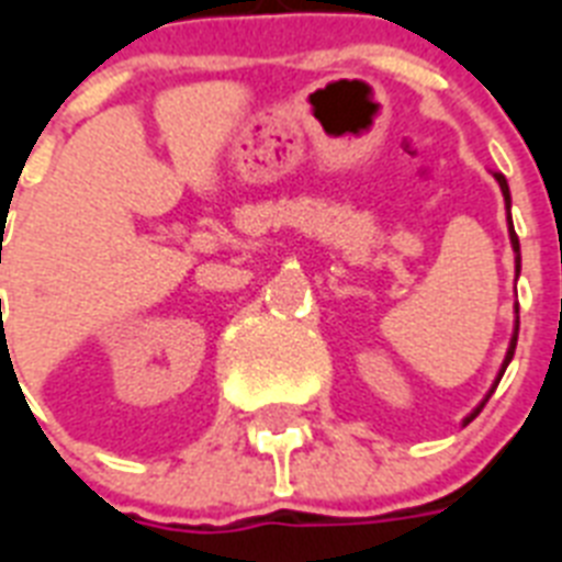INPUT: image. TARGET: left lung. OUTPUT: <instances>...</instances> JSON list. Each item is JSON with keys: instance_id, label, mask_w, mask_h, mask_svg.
Returning <instances> with one entry per match:
<instances>
[{"instance_id": "1", "label": "left lung", "mask_w": 562, "mask_h": 562, "mask_svg": "<svg viewBox=\"0 0 562 562\" xmlns=\"http://www.w3.org/2000/svg\"><path fill=\"white\" fill-rule=\"evenodd\" d=\"M496 180H498V187H502V194H505V206H507V210H510V189H507L505 175H496ZM507 221H510V212H507ZM510 241H514V250H519V238H516V233H514V224H510ZM516 271H519V256H516ZM516 335H519V324H516V333H514V338H510V347H507L505 364H502V370H498V379L505 375L507 364H510V359H514ZM498 379H496V384H498ZM496 384H493V391H496ZM493 391H490V393H493ZM490 393H487V396H490ZM481 408H484V402H481ZM475 414H479V411H475ZM475 414H472V417H475ZM472 417H470V419H472Z\"/></svg>"}]
</instances>
